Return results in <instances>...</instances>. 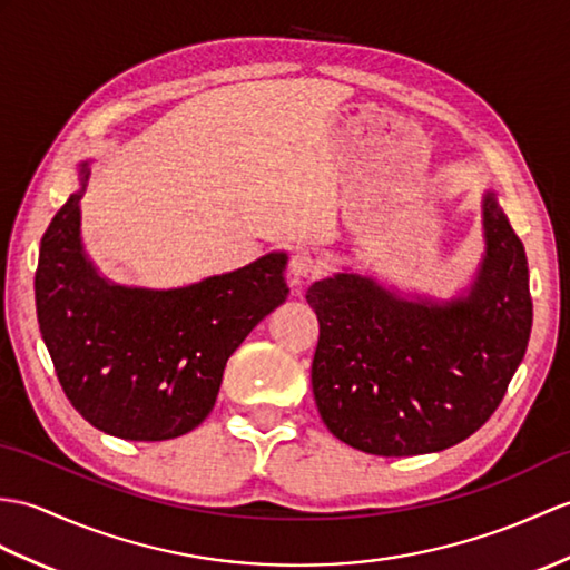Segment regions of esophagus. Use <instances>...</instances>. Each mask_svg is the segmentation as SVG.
<instances>
[{"label":"esophagus","mask_w":570,"mask_h":570,"mask_svg":"<svg viewBox=\"0 0 570 570\" xmlns=\"http://www.w3.org/2000/svg\"><path fill=\"white\" fill-rule=\"evenodd\" d=\"M321 272H323V262L317 259L315 255H311L308 249H298V253L291 257L288 274H291V282H294V284L308 282L311 276L321 274Z\"/></svg>","instance_id":"esophagus-1"}]
</instances>
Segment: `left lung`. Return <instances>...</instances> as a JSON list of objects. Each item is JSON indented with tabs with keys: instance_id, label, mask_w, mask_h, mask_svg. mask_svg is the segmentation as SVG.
<instances>
[{
	"instance_id": "left-lung-1",
	"label": "left lung",
	"mask_w": 570,
	"mask_h": 570,
	"mask_svg": "<svg viewBox=\"0 0 570 570\" xmlns=\"http://www.w3.org/2000/svg\"><path fill=\"white\" fill-rule=\"evenodd\" d=\"M485 259L466 298L403 301L360 274L315 282L311 381L337 440L376 456L442 452L483 428L532 333L527 255L493 194Z\"/></svg>"
}]
</instances>
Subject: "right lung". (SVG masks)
Listing matches in <instances>:
<instances>
[{"label":"right lung","mask_w":570,"mask_h":570,"mask_svg":"<svg viewBox=\"0 0 570 570\" xmlns=\"http://www.w3.org/2000/svg\"><path fill=\"white\" fill-rule=\"evenodd\" d=\"M82 189L89 177L79 169ZM79 198L50 220L36 269V313L60 386L97 430L160 442L202 425L228 356L282 306L286 255L169 291L104 282L82 253Z\"/></svg>","instance_id":"1"}]
</instances>
